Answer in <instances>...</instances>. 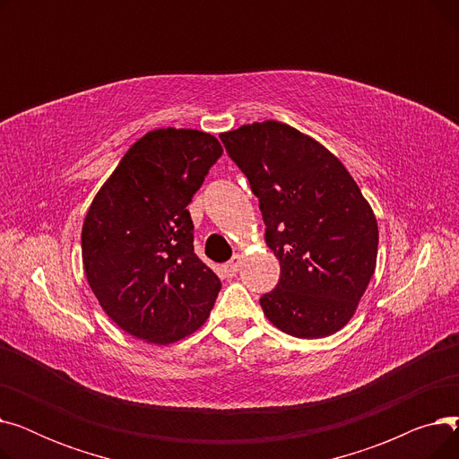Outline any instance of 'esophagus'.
<instances>
[{"instance_id": "esophagus-1", "label": "esophagus", "mask_w": 459, "mask_h": 459, "mask_svg": "<svg viewBox=\"0 0 459 459\" xmlns=\"http://www.w3.org/2000/svg\"><path fill=\"white\" fill-rule=\"evenodd\" d=\"M239 264H242V256H239V255H234V256L225 264V272H227V275L234 277V275L238 273V270H239Z\"/></svg>"}]
</instances>
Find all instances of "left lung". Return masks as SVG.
<instances>
[{
    "label": "left lung",
    "mask_w": 459,
    "mask_h": 459,
    "mask_svg": "<svg viewBox=\"0 0 459 459\" xmlns=\"http://www.w3.org/2000/svg\"><path fill=\"white\" fill-rule=\"evenodd\" d=\"M258 197L281 264L260 298L268 320L298 339L342 329L376 270L377 221L341 160L296 128L264 120L220 135Z\"/></svg>",
    "instance_id": "8db88e82"
}]
</instances>
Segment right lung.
Here are the masks:
<instances>
[{"label": "right lung", "mask_w": 459, "mask_h": 459, "mask_svg": "<svg viewBox=\"0 0 459 459\" xmlns=\"http://www.w3.org/2000/svg\"><path fill=\"white\" fill-rule=\"evenodd\" d=\"M221 154L210 134L152 130L132 144L85 215L91 290L135 339L171 344L210 315L221 281L193 251L187 204Z\"/></svg>", "instance_id": "add662e5"}]
</instances>
